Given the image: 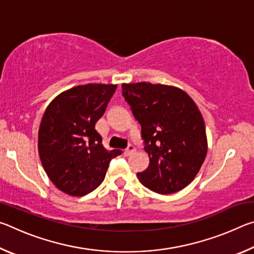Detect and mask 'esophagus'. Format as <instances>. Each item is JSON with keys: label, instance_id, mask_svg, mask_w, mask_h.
Listing matches in <instances>:
<instances>
[{"label": "esophagus", "instance_id": "34e87169", "mask_svg": "<svg viewBox=\"0 0 254 254\" xmlns=\"http://www.w3.org/2000/svg\"><path fill=\"white\" fill-rule=\"evenodd\" d=\"M134 151H135V148L133 147L132 144H130L126 150H124V154H126V156H130V154H132Z\"/></svg>", "mask_w": 254, "mask_h": 254}]
</instances>
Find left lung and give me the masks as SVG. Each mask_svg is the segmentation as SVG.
I'll use <instances>...</instances> for the list:
<instances>
[{
    "mask_svg": "<svg viewBox=\"0 0 254 254\" xmlns=\"http://www.w3.org/2000/svg\"><path fill=\"white\" fill-rule=\"evenodd\" d=\"M123 96L141 124L149 166L140 183L161 195L190 184L207 153L204 119L191 97L170 85L122 84Z\"/></svg>",
    "mask_w": 254,
    "mask_h": 254,
    "instance_id": "obj_1",
    "label": "left lung"
}]
</instances>
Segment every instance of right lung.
I'll return each instance as SVG.
<instances>
[{
  "label": "right lung",
  "mask_w": 254,
  "mask_h": 254,
  "mask_svg": "<svg viewBox=\"0 0 254 254\" xmlns=\"http://www.w3.org/2000/svg\"><path fill=\"white\" fill-rule=\"evenodd\" d=\"M117 89L113 84H87L56 96L42 117L38 150L47 176L67 195H87L102 184L112 159L121 150L103 147L95 124Z\"/></svg>",
  "instance_id": "1"
}]
</instances>
